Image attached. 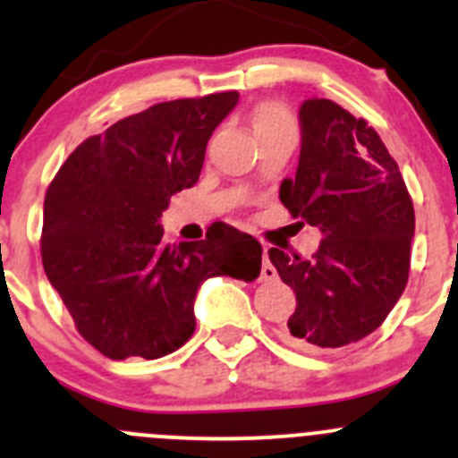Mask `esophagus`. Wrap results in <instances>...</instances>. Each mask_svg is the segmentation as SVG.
<instances>
[{
  "mask_svg": "<svg viewBox=\"0 0 458 458\" xmlns=\"http://www.w3.org/2000/svg\"><path fill=\"white\" fill-rule=\"evenodd\" d=\"M277 277V270H275V266L270 264L268 259V248H264V264H261V282H270V279Z\"/></svg>",
  "mask_w": 458,
  "mask_h": 458,
  "instance_id": "1",
  "label": "esophagus"
}]
</instances>
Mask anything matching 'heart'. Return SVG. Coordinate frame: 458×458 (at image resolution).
<instances>
[{"mask_svg":"<svg viewBox=\"0 0 458 458\" xmlns=\"http://www.w3.org/2000/svg\"><path fill=\"white\" fill-rule=\"evenodd\" d=\"M255 130L257 134H264V131H275V130H293V121L288 116V111L282 105H261L255 114Z\"/></svg>","mask_w":458,"mask_h":458,"instance_id":"heart-1","label":"heart"}]
</instances>
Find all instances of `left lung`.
I'll return each mask as SVG.
<instances>
[{"instance_id": "1", "label": "left lung", "mask_w": 458, "mask_h": 458, "mask_svg": "<svg viewBox=\"0 0 458 458\" xmlns=\"http://www.w3.org/2000/svg\"><path fill=\"white\" fill-rule=\"evenodd\" d=\"M301 152L279 201L322 233L309 259L270 248L297 306L284 327L293 347L337 349L374 333L410 277L414 203L392 154L365 118L333 100L300 109Z\"/></svg>"}]
</instances>
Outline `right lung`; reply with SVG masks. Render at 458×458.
<instances>
[{
    "instance_id": "obj_1",
    "label": "right lung",
    "mask_w": 458,
    "mask_h": 458,
    "mask_svg": "<svg viewBox=\"0 0 458 458\" xmlns=\"http://www.w3.org/2000/svg\"><path fill=\"white\" fill-rule=\"evenodd\" d=\"M237 91L158 102L73 149L44 197L39 250L80 335L111 360H157L192 337L194 297L215 275L255 282L261 243L233 225L167 243L158 216L201 174Z\"/></svg>"
}]
</instances>
